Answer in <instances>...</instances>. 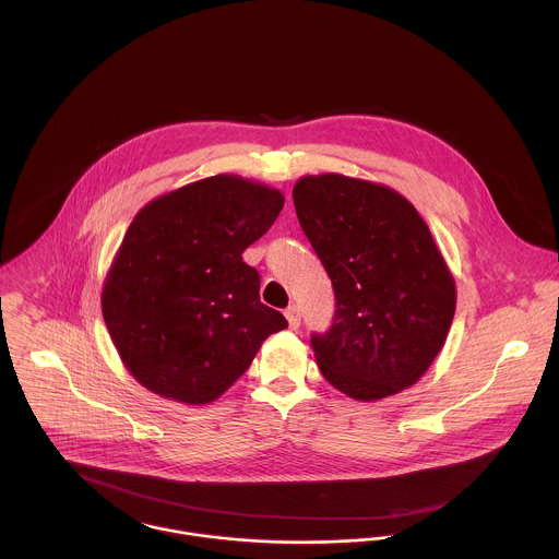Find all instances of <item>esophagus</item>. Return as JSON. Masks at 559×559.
I'll use <instances>...</instances> for the list:
<instances>
[{"label":"esophagus","instance_id":"34e87169","mask_svg":"<svg viewBox=\"0 0 559 559\" xmlns=\"http://www.w3.org/2000/svg\"><path fill=\"white\" fill-rule=\"evenodd\" d=\"M286 320H288V326L290 329H299V324H301V314H299V308L297 306H290V308H286Z\"/></svg>","mask_w":559,"mask_h":559}]
</instances>
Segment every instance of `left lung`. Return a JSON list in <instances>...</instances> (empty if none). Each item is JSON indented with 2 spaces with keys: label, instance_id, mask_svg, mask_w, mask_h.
Segmentation results:
<instances>
[{
  "label": "left lung",
  "instance_id": "8db88e82",
  "mask_svg": "<svg viewBox=\"0 0 559 559\" xmlns=\"http://www.w3.org/2000/svg\"><path fill=\"white\" fill-rule=\"evenodd\" d=\"M293 200L335 293L331 329L312 335L322 377L361 402L415 385L456 310L426 222L392 187L342 174L299 178Z\"/></svg>",
  "mask_w": 559,
  "mask_h": 559
}]
</instances>
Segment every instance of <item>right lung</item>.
Returning <instances> with one entry per match:
<instances>
[{
  "mask_svg": "<svg viewBox=\"0 0 559 559\" xmlns=\"http://www.w3.org/2000/svg\"><path fill=\"white\" fill-rule=\"evenodd\" d=\"M282 206V191L217 174L135 215L100 306L138 383L163 399L209 404L235 385L271 333L288 326L260 304V275L242 262Z\"/></svg>",
  "mask_w": 559,
  "mask_h": 559,
  "instance_id": "1",
  "label": "right lung"
}]
</instances>
